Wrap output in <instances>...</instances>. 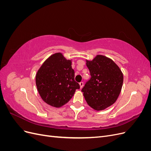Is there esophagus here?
Segmentation results:
<instances>
[{"label": "esophagus", "instance_id": "1", "mask_svg": "<svg viewBox=\"0 0 151 151\" xmlns=\"http://www.w3.org/2000/svg\"><path fill=\"white\" fill-rule=\"evenodd\" d=\"M79 85H80V88H81V89L82 88H83V85H84L83 82H81V83H79Z\"/></svg>", "mask_w": 151, "mask_h": 151}]
</instances>
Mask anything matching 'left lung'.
<instances>
[{"instance_id": "8db88e82", "label": "left lung", "mask_w": 151, "mask_h": 151, "mask_svg": "<svg viewBox=\"0 0 151 151\" xmlns=\"http://www.w3.org/2000/svg\"><path fill=\"white\" fill-rule=\"evenodd\" d=\"M91 78L81 91L87 103L96 110H103L116 101L122 89L123 74L110 58L97 55L86 61Z\"/></svg>"}]
</instances>
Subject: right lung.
<instances>
[{"instance_id":"right-lung-1","label":"right lung","mask_w":151,"mask_h":151,"mask_svg":"<svg viewBox=\"0 0 151 151\" xmlns=\"http://www.w3.org/2000/svg\"><path fill=\"white\" fill-rule=\"evenodd\" d=\"M74 74L70 60L60 53L50 56L36 76V87L43 101L56 108L66 104L80 88Z\"/></svg>"}]
</instances>
